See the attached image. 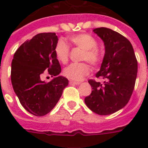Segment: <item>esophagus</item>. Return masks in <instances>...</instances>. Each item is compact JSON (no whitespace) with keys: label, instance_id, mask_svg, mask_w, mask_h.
Returning a JSON list of instances; mask_svg holds the SVG:
<instances>
[{"label":"esophagus","instance_id":"34e87169","mask_svg":"<svg viewBox=\"0 0 148 148\" xmlns=\"http://www.w3.org/2000/svg\"><path fill=\"white\" fill-rule=\"evenodd\" d=\"M69 84L71 85H79V84H80V82H77V81H70Z\"/></svg>","mask_w":148,"mask_h":148}]
</instances>
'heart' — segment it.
Masks as SVG:
<instances>
[{"label":"heart","instance_id":"heart-1","mask_svg":"<svg viewBox=\"0 0 148 148\" xmlns=\"http://www.w3.org/2000/svg\"><path fill=\"white\" fill-rule=\"evenodd\" d=\"M70 40L77 47L84 50L81 60H87L91 64H97L99 61V53L96 47L97 40L88 34H79L71 36ZM55 54L58 60L63 64L67 62L69 58V47L64 40H60L55 47ZM89 73V67L85 63H74L64 71L67 78L73 81H81Z\"/></svg>","mask_w":148,"mask_h":148}]
</instances>
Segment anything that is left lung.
<instances>
[{
    "label": "left lung",
    "mask_w": 148,
    "mask_h": 148,
    "mask_svg": "<svg viewBox=\"0 0 148 148\" xmlns=\"http://www.w3.org/2000/svg\"><path fill=\"white\" fill-rule=\"evenodd\" d=\"M103 40L105 53L96 77L90 80L93 90L84 99L88 108L99 115H109L124 108L133 93L138 74V61L132 45L121 34L107 27L93 30Z\"/></svg>",
    "instance_id": "left-lung-1"
}]
</instances>
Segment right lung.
Returning <instances> with one entry per match:
<instances>
[{"label": "right lung", "instance_id": "obj_1", "mask_svg": "<svg viewBox=\"0 0 148 148\" xmlns=\"http://www.w3.org/2000/svg\"><path fill=\"white\" fill-rule=\"evenodd\" d=\"M55 33H40L22 44L11 63V83L20 103L31 114L41 117L53 109L68 85L59 75L60 65L55 54ZM45 69L55 77L46 83L40 80Z\"/></svg>", "mask_w": 148, "mask_h": 148}]
</instances>
